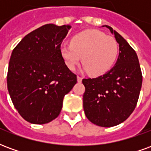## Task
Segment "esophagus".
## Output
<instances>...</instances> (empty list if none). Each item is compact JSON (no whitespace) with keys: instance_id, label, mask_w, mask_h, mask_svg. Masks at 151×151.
<instances>
[{"instance_id":"obj_1","label":"esophagus","mask_w":151,"mask_h":151,"mask_svg":"<svg viewBox=\"0 0 151 151\" xmlns=\"http://www.w3.org/2000/svg\"><path fill=\"white\" fill-rule=\"evenodd\" d=\"M82 81V77H80V76H78V82H81Z\"/></svg>"}]
</instances>
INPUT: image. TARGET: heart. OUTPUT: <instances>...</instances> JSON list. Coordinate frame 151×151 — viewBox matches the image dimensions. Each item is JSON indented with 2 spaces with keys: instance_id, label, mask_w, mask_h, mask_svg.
Segmentation results:
<instances>
[{
  "instance_id": "obj_1",
  "label": "heart",
  "mask_w": 151,
  "mask_h": 151,
  "mask_svg": "<svg viewBox=\"0 0 151 151\" xmlns=\"http://www.w3.org/2000/svg\"><path fill=\"white\" fill-rule=\"evenodd\" d=\"M60 53L71 70L82 60L84 69L91 75L104 74L110 70L118 54L116 40L96 30H86L75 35L71 44H63ZM83 59H81V56Z\"/></svg>"
}]
</instances>
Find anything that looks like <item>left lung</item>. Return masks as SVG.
<instances>
[{"label":"left lung","mask_w":151,"mask_h":151,"mask_svg":"<svg viewBox=\"0 0 151 151\" xmlns=\"http://www.w3.org/2000/svg\"><path fill=\"white\" fill-rule=\"evenodd\" d=\"M119 43L116 65L95 78H84L83 108L91 122L101 127L122 123L132 114L139 98L142 74L136 52L113 29L106 26Z\"/></svg>","instance_id":"8db88e82"}]
</instances>
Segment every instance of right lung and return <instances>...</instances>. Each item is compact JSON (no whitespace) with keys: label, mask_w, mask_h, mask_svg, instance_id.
I'll use <instances>...</instances> for the list:
<instances>
[{"label":"right lung","mask_w":151,"mask_h":151,"mask_svg":"<svg viewBox=\"0 0 151 151\" xmlns=\"http://www.w3.org/2000/svg\"><path fill=\"white\" fill-rule=\"evenodd\" d=\"M70 26L46 24L27 35L13 50L7 86L14 108L28 122L43 124L61 111L63 99L77 83L60 45Z\"/></svg>","instance_id":"right-lung-1"}]
</instances>
